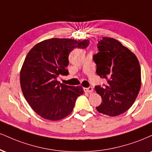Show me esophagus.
<instances>
[{"mask_svg": "<svg viewBox=\"0 0 152 152\" xmlns=\"http://www.w3.org/2000/svg\"><path fill=\"white\" fill-rule=\"evenodd\" d=\"M84 91L86 93H89V94H91V93L94 91V89H93L92 87H88V88H85L83 89Z\"/></svg>", "mask_w": 152, "mask_h": 152, "instance_id": "esophagus-1", "label": "esophagus"}]
</instances>
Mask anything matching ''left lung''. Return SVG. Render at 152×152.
Here are the masks:
<instances>
[{
    "instance_id": "left-lung-1",
    "label": "left lung",
    "mask_w": 152,
    "mask_h": 152,
    "mask_svg": "<svg viewBox=\"0 0 152 152\" xmlns=\"http://www.w3.org/2000/svg\"><path fill=\"white\" fill-rule=\"evenodd\" d=\"M98 49V53L94 56L96 73L107 84L95 87L102 98L96 109L106 115H120L130 108L140 92V63L134 53L113 38L103 37Z\"/></svg>"
}]
</instances>
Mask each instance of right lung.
Masks as SVG:
<instances>
[{
	"instance_id": "right-lung-1",
	"label": "right lung",
	"mask_w": 152,
	"mask_h": 152,
	"mask_svg": "<svg viewBox=\"0 0 152 152\" xmlns=\"http://www.w3.org/2000/svg\"><path fill=\"white\" fill-rule=\"evenodd\" d=\"M88 39L52 38L37 44L25 57L20 74L24 97L34 112L46 120H61L74 109L80 86H71L57 81L69 74V55L75 48H86Z\"/></svg>"
}]
</instances>
